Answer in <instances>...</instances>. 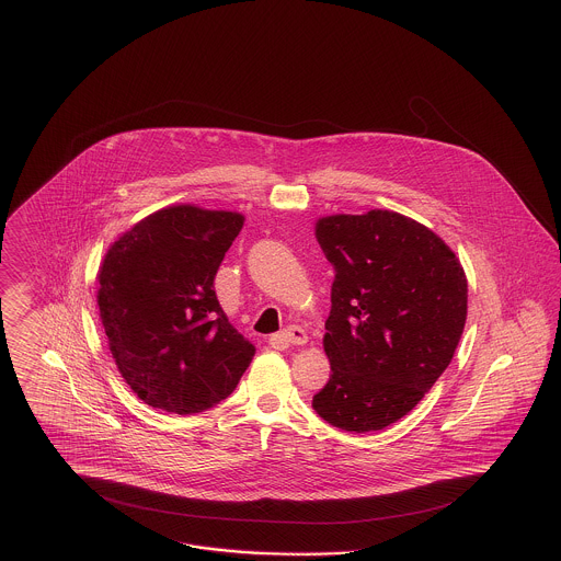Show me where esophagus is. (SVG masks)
Returning a JSON list of instances; mask_svg holds the SVG:
<instances>
[{
    "label": "esophagus",
    "instance_id": "obj_1",
    "mask_svg": "<svg viewBox=\"0 0 561 561\" xmlns=\"http://www.w3.org/2000/svg\"><path fill=\"white\" fill-rule=\"evenodd\" d=\"M307 332L300 325H288L286 330H282L279 334L271 336L268 343L275 347H288V345H305L307 343Z\"/></svg>",
    "mask_w": 561,
    "mask_h": 561
}]
</instances>
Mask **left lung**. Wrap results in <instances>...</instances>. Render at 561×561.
Returning <instances> with one entry per match:
<instances>
[{
  "instance_id": "obj_1",
  "label": "left lung",
  "mask_w": 561,
  "mask_h": 561,
  "mask_svg": "<svg viewBox=\"0 0 561 561\" xmlns=\"http://www.w3.org/2000/svg\"><path fill=\"white\" fill-rule=\"evenodd\" d=\"M316 238L336 275L323 336L332 374L313 410L343 431L389 427L453 362L465 271L425 225L389 210L325 216Z\"/></svg>"
}]
</instances>
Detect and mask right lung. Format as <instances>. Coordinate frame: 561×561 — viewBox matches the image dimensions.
Wrapping results in <instances>:
<instances>
[{
  "label": "right lung",
  "mask_w": 561,
  "mask_h": 561,
  "mask_svg": "<svg viewBox=\"0 0 561 561\" xmlns=\"http://www.w3.org/2000/svg\"><path fill=\"white\" fill-rule=\"evenodd\" d=\"M243 216L170 206L108 248L99 309L108 348L134 393L165 412L197 414L229 398L254 347L218 305L214 277Z\"/></svg>",
  "instance_id": "add662e5"
}]
</instances>
